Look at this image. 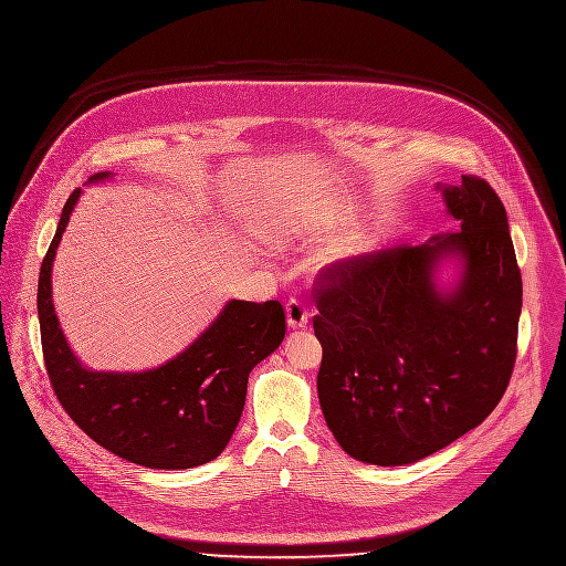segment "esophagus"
<instances>
[{
  "instance_id": "obj_1",
  "label": "esophagus",
  "mask_w": 566,
  "mask_h": 566,
  "mask_svg": "<svg viewBox=\"0 0 566 566\" xmlns=\"http://www.w3.org/2000/svg\"><path fill=\"white\" fill-rule=\"evenodd\" d=\"M285 312H287V325L290 327H305L307 321H310V312H307V307L301 298H290L285 303Z\"/></svg>"
}]
</instances>
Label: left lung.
Returning a JSON list of instances; mask_svg holds the SVG:
<instances>
[{"label": "left lung", "mask_w": 566, "mask_h": 566, "mask_svg": "<svg viewBox=\"0 0 566 566\" xmlns=\"http://www.w3.org/2000/svg\"><path fill=\"white\" fill-rule=\"evenodd\" d=\"M443 198L460 232L336 261L314 279L318 401L338 446L366 464H412L453 443L513 375L522 276L506 209L478 176ZM443 255L465 259L450 295L431 283Z\"/></svg>", "instance_id": "left-lung-1"}]
</instances>
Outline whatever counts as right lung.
Masks as SVG:
<instances>
[{
    "label": "right lung",
    "instance_id": "add662e5",
    "mask_svg": "<svg viewBox=\"0 0 566 566\" xmlns=\"http://www.w3.org/2000/svg\"><path fill=\"white\" fill-rule=\"evenodd\" d=\"M95 174L91 180L106 178ZM75 189L42 261L38 316L49 381L69 417L102 448L127 462L178 471L216 460L245 406L248 379L285 336L279 301H230L196 342L147 373H91L71 353L51 298V268Z\"/></svg>",
    "mask_w": 566,
    "mask_h": 566
}]
</instances>
